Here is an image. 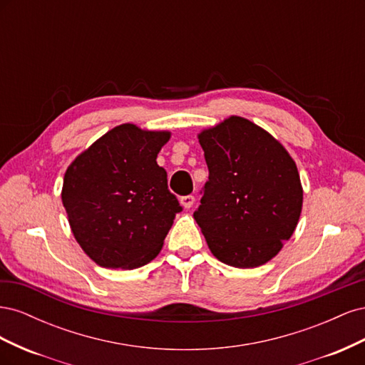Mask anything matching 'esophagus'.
I'll return each mask as SVG.
<instances>
[{"label": "esophagus", "instance_id": "esophagus-1", "mask_svg": "<svg viewBox=\"0 0 365 365\" xmlns=\"http://www.w3.org/2000/svg\"><path fill=\"white\" fill-rule=\"evenodd\" d=\"M193 204H195V196H193V195H187V196H182V197H181V205H182L185 210L192 208Z\"/></svg>", "mask_w": 365, "mask_h": 365}]
</instances>
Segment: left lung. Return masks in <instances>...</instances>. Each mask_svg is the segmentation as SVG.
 Here are the masks:
<instances>
[{"instance_id":"left-lung-1","label":"left lung","mask_w":365,"mask_h":365,"mask_svg":"<svg viewBox=\"0 0 365 365\" xmlns=\"http://www.w3.org/2000/svg\"><path fill=\"white\" fill-rule=\"evenodd\" d=\"M208 165L193 217L213 256L256 268L279 254L298 224L303 187L295 161L269 132L231 115L197 134Z\"/></svg>"}]
</instances>
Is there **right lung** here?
I'll return each instance as SVG.
<instances>
[{
	"mask_svg": "<svg viewBox=\"0 0 365 365\" xmlns=\"http://www.w3.org/2000/svg\"><path fill=\"white\" fill-rule=\"evenodd\" d=\"M169 130L123 123L68 165L62 204L74 239L97 264L134 269L158 256L181 205L157 164Z\"/></svg>",
	"mask_w": 365,
	"mask_h": 365,
	"instance_id": "obj_1",
	"label": "right lung"
}]
</instances>
